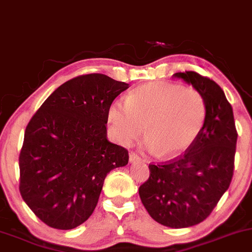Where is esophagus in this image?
<instances>
[{
  "instance_id": "1",
  "label": "esophagus",
  "mask_w": 252,
  "mask_h": 252,
  "mask_svg": "<svg viewBox=\"0 0 252 252\" xmlns=\"http://www.w3.org/2000/svg\"><path fill=\"white\" fill-rule=\"evenodd\" d=\"M136 160H139L138 155H136L135 153H130L129 154V162L132 163V162H136Z\"/></svg>"
}]
</instances>
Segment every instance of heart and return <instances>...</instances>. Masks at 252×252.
<instances>
[{"instance_id": "b5f03b06", "label": "heart", "mask_w": 252, "mask_h": 252, "mask_svg": "<svg viewBox=\"0 0 252 252\" xmlns=\"http://www.w3.org/2000/svg\"><path fill=\"white\" fill-rule=\"evenodd\" d=\"M207 102L198 90L169 82L137 87L126 99H115L108 109L111 134L128 145L147 132L144 148L151 154L176 157L192 147L204 129Z\"/></svg>"}]
</instances>
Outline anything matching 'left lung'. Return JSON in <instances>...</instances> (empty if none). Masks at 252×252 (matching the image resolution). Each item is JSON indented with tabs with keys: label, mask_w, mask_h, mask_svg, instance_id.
<instances>
[{
	"label": "left lung",
	"mask_w": 252,
	"mask_h": 252,
	"mask_svg": "<svg viewBox=\"0 0 252 252\" xmlns=\"http://www.w3.org/2000/svg\"><path fill=\"white\" fill-rule=\"evenodd\" d=\"M174 77L191 84L204 96L208 110L204 129L184 155L150 164L149 178L138 193L156 222L181 229L203 222L228 190L237 131L231 105L216 82L195 71L176 72Z\"/></svg>",
	"instance_id": "1"
}]
</instances>
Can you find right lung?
<instances>
[{
	"label": "right lung",
	"instance_id": "right-lung-1",
	"mask_svg": "<svg viewBox=\"0 0 252 252\" xmlns=\"http://www.w3.org/2000/svg\"><path fill=\"white\" fill-rule=\"evenodd\" d=\"M128 83L102 74L60 86L36 111L20 154V192L42 222L60 230L81 225L95 210L103 183L128 164L107 137L108 109Z\"/></svg>",
	"mask_w": 252,
	"mask_h": 252
}]
</instances>
